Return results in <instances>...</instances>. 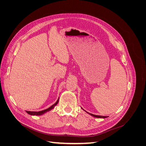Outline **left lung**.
<instances>
[{"label":"left lung","instance_id":"left-lung-1","mask_svg":"<svg viewBox=\"0 0 146 146\" xmlns=\"http://www.w3.org/2000/svg\"><path fill=\"white\" fill-rule=\"evenodd\" d=\"M88 113V112H87ZM88 114H91V116H94V117H98V118H106V117H107V116H99V115H95V114H91V113H88Z\"/></svg>","mask_w":146,"mask_h":146}]
</instances>
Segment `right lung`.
I'll return each instance as SVG.
<instances>
[{"label": "right lung", "mask_w": 146, "mask_h": 146, "mask_svg": "<svg viewBox=\"0 0 146 146\" xmlns=\"http://www.w3.org/2000/svg\"><path fill=\"white\" fill-rule=\"evenodd\" d=\"M58 100H59V99L57 100V101L56 102H55L54 105H52L50 107H49V108H47V109H46V110H42V111H38V112H37V111H26V112H27L28 114H30V115L41 116V115H42V114L46 113V112H47V111H50L51 110H52L53 108H54L55 107V105H57V104L58 103Z\"/></svg>", "instance_id": "add662e5"}]
</instances>
